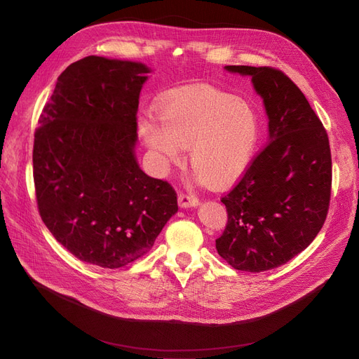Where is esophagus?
Instances as JSON below:
<instances>
[{
    "label": "esophagus",
    "instance_id": "1",
    "mask_svg": "<svg viewBox=\"0 0 359 359\" xmlns=\"http://www.w3.org/2000/svg\"><path fill=\"white\" fill-rule=\"evenodd\" d=\"M177 202H179L180 208H192V207L199 205L198 198H195L194 195H189V194H179Z\"/></svg>",
    "mask_w": 359,
    "mask_h": 359
}]
</instances>
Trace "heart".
<instances>
[{"instance_id":"heart-1","label":"heart","mask_w":359,"mask_h":359,"mask_svg":"<svg viewBox=\"0 0 359 359\" xmlns=\"http://www.w3.org/2000/svg\"><path fill=\"white\" fill-rule=\"evenodd\" d=\"M157 114L160 124L142 117L137 132L161 173L179 165L188 149L195 180L222 188L251 163L259 117L249 101L220 90L186 92L161 101Z\"/></svg>"}]
</instances>
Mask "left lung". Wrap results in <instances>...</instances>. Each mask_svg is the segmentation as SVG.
<instances>
[{
	"instance_id": "1",
	"label": "left lung",
	"mask_w": 359,
	"mask_h": 359,
	"mask_svg": "<svg viewBox=\"0 0 359 359\" xmlns=\"http://www.w3.org/2000/svg\"><path fill=\"white\" fill-rule=\"evenodd\" d=\"M249 76L269 117V144L222 202L227 226L217 252L233 269L259 273L286 264L316 239L329 211V137L301 89L271 67L226 66Z\"/></svg>"
}]
</instances>
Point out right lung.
Returning a JSON list of instances; mask_svg holds the SVG:
<instances>
[{"label": "right lung", "instance_id": "right-lung-1", "mask_svg": "<svg viewBox=\"0 0 359 359\" xmlns=\"http://www.w3.org/2000/svg\"><path fill=\"white\" fill-rule=\"evenodd\" d=\"M152 69L85 57L58 76L35 132L42 222L81 261L118 269L152 248L177 212L171 186L136 158L139 93Z\"/></svg>", "mask_w": 359, "mask_h": 359}]
</instances>
